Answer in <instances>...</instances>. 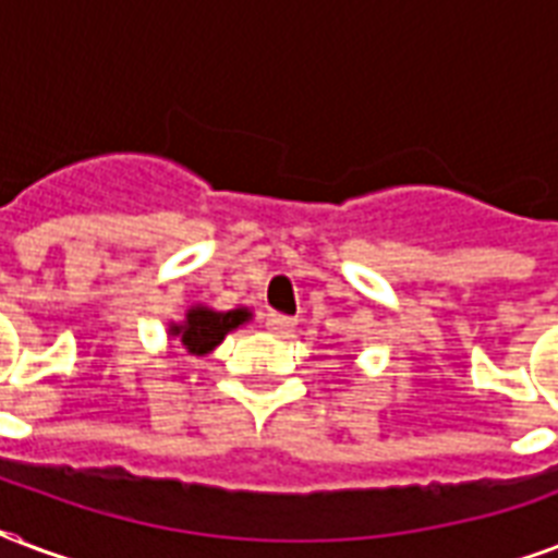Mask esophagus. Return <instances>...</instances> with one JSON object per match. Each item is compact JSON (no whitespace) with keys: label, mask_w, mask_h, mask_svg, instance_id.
Returning <instances> with one entry per match:
<instances>
[{"label":"esophagus","mask_w":558,"mask_h":558,"mask_svg":"<svg viewBox=\"0 0 558 558\" xmlns=\"http://www.w3.org/2000/svg\"><path fill=\"white\" fill-rule=\"evenodd\" d=\"M266 327H269L271 333H289V330H295V318L283 316V313H269Z\"/></svg>","instance_id":"34e87169"}]
</instances>
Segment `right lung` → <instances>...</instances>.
Segmentation results:
<instances>
[{
    "mask_svg": "<svg viewBox=\"0 0 558 558\" xmlns=\"http://www.w3.org/2000/svg\"><path fill=\"white\" fill-rule=\"evenodd\" d=\"M248 318V310H231V313H213L207 307H195L186 313L184 325L172 327V333L181 336V342L190 354L202 356L222 342L233 327H240Z\"/></svg>",
    "mask_w": 558,
    "mask_h": 558,
    "instance_id": "add662e5",
    "label": "right lung"
}]
</instances>
